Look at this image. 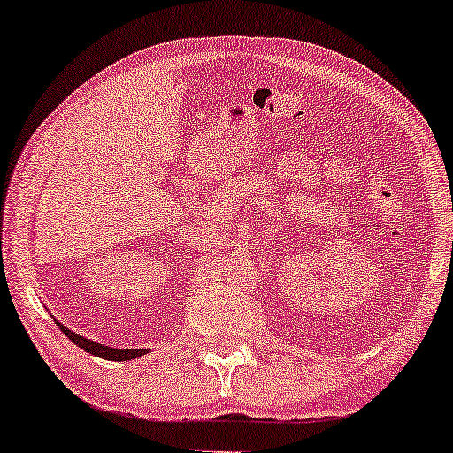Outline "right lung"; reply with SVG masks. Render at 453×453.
I'll return each mask as SVG.
<instances>
[{
  "instance_id": "1",
  "label": "right lung",
  "mask_w": 453,
  "mask_h": 453,
  "mask_svg": "<svg viewBox=\"0 0 453 453\" xmlns=\"http://www.w3.org/2000/svg\"><path fill=\"white\" fill-rule=\"evenodd\" d=\"M58 326L61 327V332H64L73 344H78L80 349L90 352V355L107 358V361H132V358L142 357L146 352V349H111V346L92 342V340L80 336V334H76L73 330H67V327L64 324H59V321H58Z\"/></svg>"
}]
</instances>
